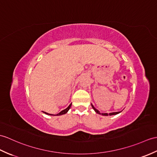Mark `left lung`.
I'll return each mask as SVG.
<instances>
[{
    "mask_svg": "<svg viewBox=\"0 0 157 157\" xmlns=\"http://www.w3.org/2000/svg\"><path fill=\"white\" fill-rule=\"evenodd\" d=\"M91 105H92V108L94 109V111H95L97 114H101V115H102V116H112V115H116V114H119V113H120L121 112H112V113H110V114H107V113H100V111H98L96 108H94V105L91 104Z\"/></svg>",
    "mask_w": 157,
    "mask_h": 157,
    "instance_id": "1",
    "label": "left lung"
}]
</instances>
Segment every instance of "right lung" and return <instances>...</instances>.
<instances>
[{
  "label": "right lung",
  "mask_w": 157,
  "mask_h": 157,
  "mask_svg": "<svg viewBox=\"0 0 157 157\" xmlns=\"http://www.w3.org/2000/svg\"><path fill=\"white\" fill-rule=\"evenodd\" d=\"M71 104H70V105H69V106L66 108V109H65V110H62L61 112H60L59 113H58L57 114H48V113H47V112H44L45 114H47V115H52V116H60V115H63V114H66V113L68 112V110H70V108H71Z\"/></svg>",
  "instance_id": "1"
}]
</instances>
